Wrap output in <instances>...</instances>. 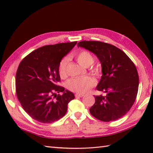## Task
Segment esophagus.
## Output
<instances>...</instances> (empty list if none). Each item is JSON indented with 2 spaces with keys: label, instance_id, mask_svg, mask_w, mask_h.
<instances>
[{
  "label": "esophagus",
  "instance_id": "obj_1",
  "mask_svg": "<svg viewBox=\"0 0 153 153\" xmlns=\"http://www.w3.org/2000/svg\"><path fill=\"white\" fill-rule=\"evenodd\" d=\"M75 96H76V97H83L84 95H83V94H76Z\"/></svg>",
  "mask_w": 153,
  "mask_h": 153
}]
</instances>
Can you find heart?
I'll use <instances>...</instances> for the list:
<instances>
[{
  "label": "heart",
  "mask_w": 153,
  "mask_h": 153,
  "mask_svg": "<svg viewBox=\"0 0 153 153\" xmlns=\"http://www.w3.org/2000/svg\"><path fill=\"white\" fill-rule=\"evenodd\" d=\"M76 60L83 67H89L94 63V57L89 52L87 51H81L75 55ZM68 58H64L61 60L58 67V71L61 78H66L68 76ZM92 71L95 74H99L100 70L99 68H93ZM96 82L93 77L89 76H84L82 77H76L68 81L67 87L70 90L77 93L84 94L92 88L95 85Z\"/></svg>",
  "instance_id": "obj_1"
}]
</instances>
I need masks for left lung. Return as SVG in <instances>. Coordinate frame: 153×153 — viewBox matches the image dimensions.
<instances>
[{
  "label": "left lung",
  "instance_id": "obj_1",
  "mask_svg": "<svg viewBox=\"0 0 153 153\" xmlns=\"http://www.w3.org/2000/svg\"><path fill=\"white\" fill-rule=\"evenodd\" d=\"M77 47L95 54L102 66L96 89L106 95L94 96L95 102L90 113L103 122L120 118L130 110L137 97L139 76L135 64L124 52L108 43L83 41Z\"/></svg>",
  "mask_w": 153,
  "mask_h": 153
}]
</instances>
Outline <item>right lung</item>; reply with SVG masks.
Segmentation results:
<instances>
[{"mask_svg":"<svg viewBox=\"0 0 153 153\" xmlns=\"http://www.w3.org/2000/svg\"><path fill=\"white\" fill-rule=\"evenodd\" d=\"M77 41L47 45L35 50L19 64L16 75V95L23 108L37 121L49 123L66 114L73 93L57 84L63 57ZM61 92L62 95L56 92Z\"/></svg>","mask_w":153,"mask_h":153,"instance_id":"add662e5","label":"right lung"}]
</instances>
